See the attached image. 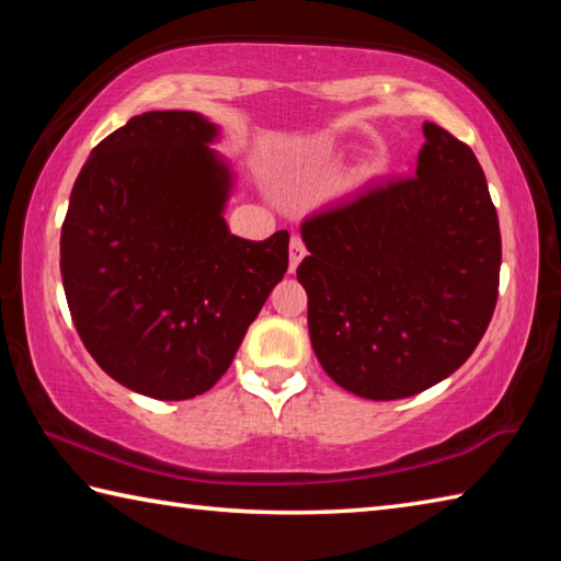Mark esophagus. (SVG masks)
I'll return each mask as SVG.
<instances>
[{"instance_id": "34e87169", "label": "esophagus", "mask_w": 561, "mask_h": 561, "mask_svg": "<svg viewBox=\"0 0 561 561\" xmlns=\"http://www.w3.org/2000/svg\"><path fill=\"white\" fill-rule=\"evenodd\" d=\"M304 254H307V247H304L301 237L294 234V237H291V242H289V272H291V274L297 272L299 262L304 260Z\"/></svg>"}]
</instances>
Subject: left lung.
<instances>
[{
    "label": "left lung",
    "instance_id": "8db88e82",
    "mask_svg": "<svg viewBox=\"0 0 561 561\" xmlns=\"http://www.w3.org/2000/svg\"><path fill=\"white\" fill-rule=\"evenodd\" d=\"M423 136L413 178L301 225L311 346L341 388L371 401L458 371L497 301L502 240L485 173L448 130L423 123Z\"/></svg>",
    "mask_w": 561,
    "mask_h": 561
}]
</instances>
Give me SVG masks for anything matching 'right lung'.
<instances>
[{
  "mask_svg": "<svg viewBox=\"0 0 561 561\" xmlns=\"http://www.w3.org/2000/svg\"><path fill=\"white\" fill-rule=\"evenodd\" d=\"M195 111H148L91 150L61 227L76 331L113 381L185 401L220 381L289 264V232L225 222L234 173Z\"/></svg>",
  "mask_w": 561,
  "mask_h": 561,
  "instance_id": "add662e5",
  "label": "right lung"
}]
</instances>
